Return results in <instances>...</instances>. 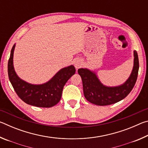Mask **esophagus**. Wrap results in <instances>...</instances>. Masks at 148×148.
<instances>
[{
  "label": "esophagus",
  "mask_w": 148,
  "mask_h": 148,
  "mask_svg": "<svg viewBox=\"0 0 148 148\" xmlns=\"http://www.w3.org/2000/svg\"><path fill=\"white\" fill-rule=\"evenodd\" d=\"M74 66L76 69H78V68H79V67H81L82 66V61H79V60H76V61L74 62Z\"/></svg>",
  "instance_id": "obj_1"
}]
</instances>
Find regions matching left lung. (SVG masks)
Instances as JSON below:
<instances>
[{"label": "left lung", "mask_w": 148, "mask_h": 148, "mask_svg": "<svg viewBox=\"0 0 148 148\" xmlns=\"http://www.w3.org/2000/svg\"><path fill=\"white\" fill-rule=\"evenodd\" d=\"M134 66L129 79L121 86L107 87L102 85L95 72L87 69H78L82 77L84 94L86 99L91 103L99 106H106L121 101L132 91L136 84L139 69L138 53L134 51Z\"/></svg>", "instance_id": "left-lung-1"}]
</instances>
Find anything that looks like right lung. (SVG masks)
<instances>
[{"instance_id":"add662e5","label":"right lung","mask_w":148,"mask_h":148,"mask_svg":"<svg viewBox=\"0 0 148 148\" xmlns=\"http://www.w3.org/2000/svg\"><path fill=\"white\" fill-rule=\"evenodd\" d=\"M15 44L11 50L8 63L9 79L18 97L25 103L42 108H50L60 101L63 87L76 69L73 65L62 69L47 83L32 85L27 83L17 76L14 71L13 56Z\"/></svg>"}]
</instances>
